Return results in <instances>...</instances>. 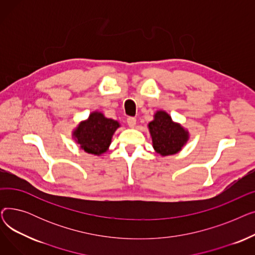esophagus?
Returning <instances> with one entry per match:
<instances>
[{"label": "esophagus", "instance_id": "obj_1", "mask_svg": "<svg viewBox=\"0 0 255 255\" xmlns=\"http://www.w3.org/2000/svg\"><path fill=\"white\" fill-rule=\"evenodd\" d=\"M127 124L130 128H134L135 125H136V119L133 118V117H129L127 119Z\"/></svg>", "mask_w": 255, "mask_h": 255}]
</instances>
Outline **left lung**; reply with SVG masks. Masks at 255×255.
<instances>
[{
	"instance_id": "8db88e82",
	"label": "left lung",
	"mask_w": 255,
	"mask_h": 255,
	"mask_svg": "<svg viewBox=\"0 0 255 255\" xmlns=\"http://www.w3.org/2000/svg\"><path fill=\"white\" fill-rule=\"evenodd\" d=\"M148 127L152 136L153 148L161 156L180 152L189 139V132L180 124L173 122L171 117L163 111H158L154 115V120L149 123Z\"/></svg>"
}]
</instances>
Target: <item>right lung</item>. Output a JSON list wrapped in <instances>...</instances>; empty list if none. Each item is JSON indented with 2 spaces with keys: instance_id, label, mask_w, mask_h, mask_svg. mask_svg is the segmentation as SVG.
I'll return each mask as SVG.
<instances>
[{
  "instance_id": "1",
  "label": "right lung",
  "mask_w": 255,
  "mask_h": 255,
  "mask_svg": "<svg viewBox=\"0 0 255 255\" xmlns=\"http://www.w3.org/2000/svg\"><path fill=\"white\" fill-rule=\"evenodd\" d=\"M119 127L118 121L105 118L102 113L94 112L88 120L78 124L73 131V136L80 149L89 154L100 156L109 150L112 137Z\"/></svg>"
}]
</instances>
